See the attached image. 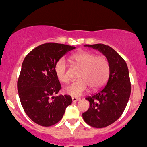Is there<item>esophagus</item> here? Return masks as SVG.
Instances as JSON below:
<instances>
[{"label": "esophagus", "instance_id": "1", "mask_svg": "<svg viewBox=\"0 0 147 147\" xmlns=\"http://www.w3.org/2000/svg\"><path fill=\"white\" fill-rule=\"evenodd\" d=\"M80 100V99L79 98H76V97H72V101L73 102H78Z\"/></svg>", "mask_w": 147, "mask_h": 147}]
</instances>
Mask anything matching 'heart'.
<instances>
[{
  "mask_svg": "<svg viewBox=\"0 0 147 147\" xmlns=\"http://www.w3.org/2000/svg\"><path fill=\"white\" fill-rule=\"evenodd\" d=\"M71 61L75 65L80 67L78 78L65 86L63 88L64 94L78 97L88 91H95L105 85L109 75V63L105 56L98 55L90 52L78 53L71 57ZM68 67L64 59L58 61L55 66L56 77L61 82L65 83L69 79L68 75Z\"/></svg>",
  "mask_w": 147,
  "mask_h": 147,
  "instance_id": "heart-1",
  "label": "heart"
}]
</instances>
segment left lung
<instances>
[{
	"label": "left lung",
	"mask_w": 147,
	"mask_h": 147,
	"mask_svg": "<svg viewBox=\"0 0 147 147\" xmlns=\"http://www.w3.org/2000/svg\"><path fill=\"white\" fill-rule=\"evenodd\" d=\"M97 50L108 59L109 75L105 83L96 93L87 96L90 107L82 114L88 125L102 128L111 125L119 118L129 100L131 85L126 62L112 47L103 44L86 45Z\"/></svg>",
	"instance_id": "8db88e82"
}]
</instances>
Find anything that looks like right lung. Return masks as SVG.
Instances as JSON below:
<instances>
[{
  "label": "right lung",
  "instance_id": "obj_1",
  "mask_svg": "<svg viewBox=\"0 0 147 147\" xmlns=\"http://www.w3.org/2000/svg\"><path fill=\"white\" fill-rule=\"evenodd\" d=\"M75 48L45 43L32 50L23 60L18 81L20 100L27 116L41 126H52L59 122L72 103L69 95H57L61 86L55 66Z\"/></svg>",
  "mask_w": 147,
  "mask_h": 147
}]
</instances>
